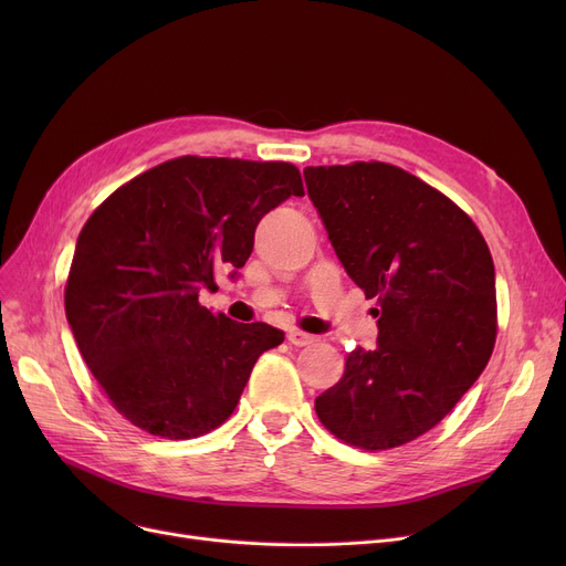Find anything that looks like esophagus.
<instances>
[{"label": "esophagus", "mask_w": 566, "mask_h": 566, "mask_svg": "<svg viewBox=\"0 0 566 566\" xmlns=\"http://www.w3.org/2000/svg\"><path fill=\"white\" fill-rule=\"evenodd\" d=\"M286 339H289V344H293V346H307V344H312L316 337H314V335H307V333H301V331H289Z\"/></svg>", "instance_id": "esophagus-1"}]
</instances>
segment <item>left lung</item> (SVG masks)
Masks as SVG:
<instances>
[{
	"label": "left lung",
	"instance_id": "8db88e82",
	"mask_svg": "<svg viewBox=\"0 0 566 566\" xmlns=\"http://www.w3.org/2000/svg\"><path fill=\"white\" fill-rule=\"evenodd\" d=\"M307 195L348 277L378 298V339L355 348L318 420L363 450L433 429L495 344V268L480 229L418 176L385 163L305 167Z\"/></svg>",
	"mask_w": 566,
	"mask_h": 566
}]
</instances>
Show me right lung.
<instances>
[{
  "label": "right lung",
  "instance_id": "right-lung-1",
  "mask_svg": "<svg viewBox=\"0 0 566 566\" xmlns=\"http://www.w3.org/2000/svg\"><path fill=\"white\" fill-rule=\"evenodd\" d=\"M303 197L289 163L184 156L112 192L77 235L64 293L86 367L128 422L169 440L218 429L259 355L284 342L268 323L199 305L218 271L238 277L259 220Z\"/></svg>",
  "mask_w": 566,
  "mask_h": 566
}]
</instances>
